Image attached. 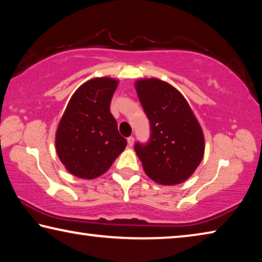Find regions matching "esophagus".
Returning a JSON list of instances; mask_svg holds the SVG:
<instances>
[{"instance_id": "1", "label": "esophagus", "mask_w": 262, "mask_h": 262, "mask_svg": "<svg viewBox=\"0 0 262 262\" xmlns=\"http://www.w3.org/2000/svg\"><path fill=\"white\" fill-rule=\"evenodd\" d=\"M127 142H128V145H129V147H132V145L134 144V136H129V137H128Z\"/></svg>"}]
</instances>
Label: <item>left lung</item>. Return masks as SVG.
I'll use <instances>...</instances> for the list:
<instances>
[{"label": "left lung", "mask_w": 262, "mask_h": 262, "mask_svg": "<svg viewBox=\"0 0 262 262\" xmlns=\"http://www.w3.org/2000/svg\"><path fill=\"white\" fill-rule=\"evenodd\" d=\"M136 91L150 123L147 143L134 149L145 173L162 185L187 180L201 163L205 137L184 96L157 78L137 81Z\"/></svg>", "instance_id": "left-lung-1"}]
</instances>
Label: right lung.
Returning a JSON list of instances; mask_svg holds the SVG:
<instances>
[{
    "label": "right lung",
    "instance_id": "right-lung-1",
    "mask_svg": "<svg viewBox=\"0 0 262 262\" xmlns=\"http://www.w3.org/2000/svg\"><path fill=\"white\" fill-rule=\"evenodd\" d=\"M118 81L94 78L79 86L70 98L55 136L56 152L70 173L95 179L108 170L125 150L127 141L119 134L110 111Z\"/></svg>",
    "mask_w": 262,
    "mask_h": 262
}]
</instances>
